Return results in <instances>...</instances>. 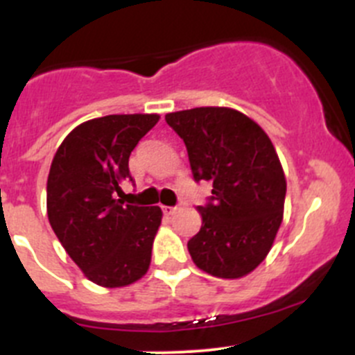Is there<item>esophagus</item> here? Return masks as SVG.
I'll return each instance as SVG.
<instances>
[{"label": "esophagus", "instance_id": "esophagus-1", "mask_svg": "<svg viewBox=\"0 0 355 355\" xmlns=\"http://www.w3.org/2000/svg\"><path fill=\"white\" fill-rule=\"evenodd\" d=\"M161 209H163L164 214H173L178 207L177 206H161Z\"/></svg>", "mask_w": 355, "mask_h": 355}]
</instances>
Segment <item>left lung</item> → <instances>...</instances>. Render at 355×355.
<instances>
[{"instance_id": "obj_1", "label": "left lung", "mask_w": 355, "mask_h": 355, "mask_svg": "<svg viewBox=\"0 0 355 355\" xmlns=\"http://www.w3.org/2000/svg\"><path fill=\"white\" fill-rule=\"evenodd\" d=\"M184 139L194 180L213 182L199 206L202 227L187 242L196 266L218 278H241L259 266L284 220V168L266 132L232 108L168 113Z\"/></svg>"}]
</instances>
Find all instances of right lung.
I'll return each mask as SVG.
<instances>
[{
	"mask_svg": "<svg viewBox=\"0 0 355 355\" xmlns=\"http://www.w3.org/2000/svg\"><path fill=\"white\" fill-rule=\"evenodd\" d=\"M157 114H108L75 127L53 157L48 218L68 256L85 277L116 288L142 278L161 223L157 206L116 199L130 180L128 157L157 123Z\"/></svg>",
	"mask_w": 355,
	"mask_h": 355,
	"instance_id": "add662e5",
	"label": "right lung"
}]
</instances>
